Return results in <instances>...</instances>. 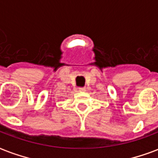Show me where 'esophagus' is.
Returning <instances> with one entry per match:
<instances>
[{
  "mask_svg": "<svg viewBox=\"0 0 158 158\" xmlns=\"http://www.w3.org/2000/svg\"><path fill=\"white\" fill-rule=\"evenodd\" d=\"M79 90L81 92H84V91H85V87H80L79 88Z\"/></svg>",
  "mask_w": 158,
  "mask_h": 158,
  "instance_id": "34e87169",
  "label": "esophagus"
}]
</instances>
